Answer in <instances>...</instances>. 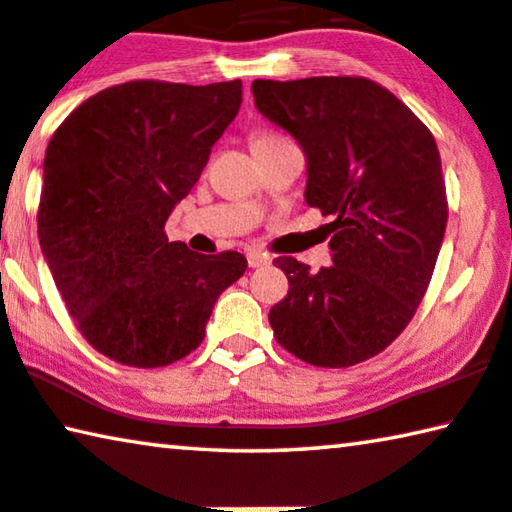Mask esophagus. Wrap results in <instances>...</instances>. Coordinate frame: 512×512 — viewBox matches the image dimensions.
Wrapping results in <instances>:
<instances>
[{
  "instance_id": "obj_1",
  "label": "esophagus",
  "mask_w": 512,
  "mask_h": 512,
  "mask_svg": "<svg viewBox=\"0 0 512 512\" xmlns=\"http://www.w3.org/2000/svg\"><path fill=\"white\" fill-rule=\"evenodd\" d=\"M272 258L265 254V251H258V249H249L247 251V263H249V267H263V265H267L270 263Z\"/></svg>"
}]
</instances>
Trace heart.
Here are the masks:
<instances>
[{
    "mask_svg": "<svg viewBox=\"0 0 512 512\" xmlns=\"http://www.w3.org/2000/svg\"><path fill=\"white\" fill-rule=\"evenodd\" d=\"M279 135H272V132H258V135L251 139V144H261V141H270V139H277Z\"/></svg>",
    "mask_w": 512,
    "mask_h": 512,
    "instance_id": "heart-1",
    "label": "heart"
}]
</instances>
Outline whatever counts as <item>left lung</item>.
I'll list each match as a JSON object with an SVG mask.
<instances>
[{
  "mask_svg": "<svg viewBox=\"0 0 512 512\" xmlns=\"http://www.w3.org/2000/svg\"><path fill=\"white\" fill-rule=\"evenodd\" d=\"M251 91L302 146L306 206L332 219V265L274 258L288 277L270 309L274 338L306 364L355 366L396 341L432 279L448 219L435 137L366 77L256 80Z\"/></svg>",
  "mask_w": 512,
  "mask_h": 512,
  "instance_id": "left-lung-1",
  "label": "left lung"
}]
</instances>
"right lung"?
<instances>
[{"mask_svg": "<svg viewBox=\"0 0 512 512\" xmlns=\"http://www.w3.org/2000/svg\"><path fill=\"white\" fill-rule=\"evenodd\" d=\"M242 102V82L135 80L84 100L45 151L38 240L82 336L123 366L196 350L217 297L247 270L201 256L164 224Z\"/></svg>", "mask_w": 512, "mask_h": 512, "instance_id": "1", "label": "right lung"}]
</instances>
